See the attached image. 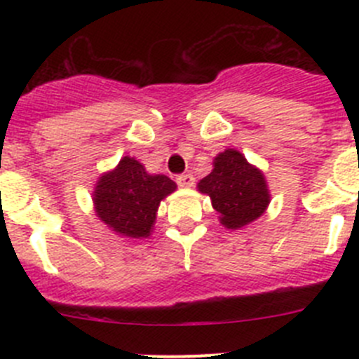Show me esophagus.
<instances>
[{
  "label": "esophagus",
  "instance_id": "1",
  "mask_svg": "<svg viewBox=\"0 0 359 359\" xmlns=\"http://www.w3.org/2000/svg\"><path fill=\"white\" fill-rule=\"evenodd\" d=\"M177 184L180 187H193L194 186V177L191 173H182V175H177Z\"/></svg>",
  "mask_w": 359,
  "mask_h": 359
}]
</instances>
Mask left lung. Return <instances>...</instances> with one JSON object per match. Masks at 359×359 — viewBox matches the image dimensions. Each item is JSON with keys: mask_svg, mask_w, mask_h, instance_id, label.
<instances>
[{"mask_svg": "<svg viewBox=\"0 0 359 359\" xmlns=\"http://www.w3.org/2000/svg\"><path fill=\"white\" fill-rule=\"evenodd\" d=\"M198 191L210 196L227 229H240L259 219L271 201L264 173L236 149L217 154L213 170L200 180Z\"/></svg>", "mask_w": 359, "mask_h": 359, "instance_id": "obj_1", "label": "left lung"}]
</instances>
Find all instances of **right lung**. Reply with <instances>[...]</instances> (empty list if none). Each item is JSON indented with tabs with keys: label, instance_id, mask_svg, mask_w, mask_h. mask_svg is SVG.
Segmentation results:
<instances>
[{
	"label": "right lung",
	"instance_id": "add662e5",
	"mask_svg": "<svg viewBox=\"0 0 359 359\" xmlns=\"http://www.w3.org/2000/svg\"><path fill=\"white\" fill-rule=\"evenodd\" d=\"M177 189L166 175H151L142 163L125 156L104 173L93 191L95 213L119 236L147 238L161 200Z\"/></svg>",
	"mask_w": 359,
	"mask_h": 359
}]
</instances>
